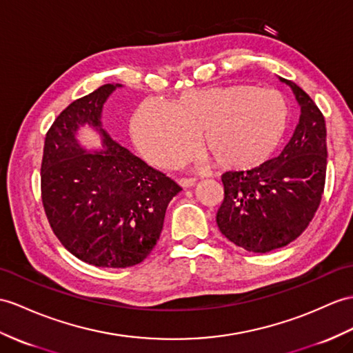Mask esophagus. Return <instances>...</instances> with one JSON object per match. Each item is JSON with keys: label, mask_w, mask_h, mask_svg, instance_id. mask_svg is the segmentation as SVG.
Masks as SVG:
<instances>
[{"label": "esophagus", "mask_w": 353, "mask_h": 353, "mask_svg": "<svg viewBox=\"0 0 353 353\" xmlns=\"http://www.w3.org/2000/svg\"><path fill=\"white\" fill-rule=\"evenodd\" d=\"M194 183H196L194 178H179V184H181L184 188L194 185Z\"/></svg>", "instance_id": "obj_1"}]
</instances>
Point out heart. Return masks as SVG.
<instances>
[{"label": "heart", "mask_w": 353, "mask_h": 353, "mask_svg": "<svg viewBox=\"0 0 353 353\" xmlns=\"http://www.w3.org/2000/svg\"><path fill=\"white\" fill-rule=\"evenodd\" d=\"M290 109L277 90L236 83L185 91L170 101L145 100L132 117V136L143 157L172 168L202 148L228 170L261 166L286 134Z\"/></svg>", "instance_id": "obj_1"}]
</instances>
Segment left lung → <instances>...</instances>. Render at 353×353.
I'll use <instances>...</instances> for the list:
<instances>
[{
    "mask_svg": "<svg viewBox=\"0 0 353 353\" xmlns=\"http://www.w3.org/2000/svg\"><path fill=\"white\" fill-rule=\"evenodd\" d=\"M301 106L299 123L280 156L250 170L221 175L217 226L247 252L268 253L303 234L319 208L326 178V125L321 109L295 82L281 79Z\"/></svg>",
    "mask_w": 353,
    "mask_h": 353,
    "instance_id": "1",
    "label": "left lung"
}]
</instances>
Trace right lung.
I'll list each match as a JSON object with an SVG mask.
<instances>
[{
  "instance_id": "add662e5",
  "label": "right lung",
  "mask_w": 353,
  "mask_h": 353,
  "mask_svg": "<svg viewBox=\"0 0 353 353\" xmlns=\"http://www.w3.org/2000/svg\"><path fill=\"white\" fill-rule=\"evenodd\" d=\"M115 87L103 85L57 117L45 137L40 170L43 208L55 236L77 259L103 268L147 259L168 203L181 190L100 128L103 103ZM83 123L99 128L101 153H85L77 145L74 133Z\"/></svg>"
}]
</instances>
